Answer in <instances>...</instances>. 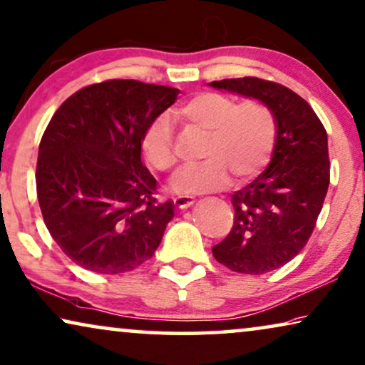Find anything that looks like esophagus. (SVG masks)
Here are the masks:
<instances>
[{
    "instance_id": "34e87169",
    "label": "esophagus",
    "mask_w": 365,
    "mask_h": 365,
    "mask_svg": "<svg viewBox=\"0 0 365 365\" xmlns=\"http://www.w3.org/2000/svg\"><path fill=\"white\" fill-rule=\"evenodd\" d=\"M173 203H175L177 208L185 210V208H190V206L195 203V200L192 197H183V195H182V197L173 198Z\"/></svg>"
}]
</instances>
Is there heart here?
<instances>
[{
    "label": "heart",
    "instance_id": "1",
    "mask_svg": "<svg viewBox=\"0 0 365 365\" xmlns=\"http://www.w3.org/2000/svg\"><path fill=\"white\" fill-rule=\"evenodd\" d=\"M180 116L193 126L208 130L205 162L182 168L173 177L172 190L178 195H203L217 192L230 183L244 182L262 170L274 150L277 124L264 103H237L221 93H200L183 103ZM140 149L145 160L157 170L175 165L172 124L159 116L144 130Z\"/></svg>",
    "mask_w": 365,
    "mask_h": 365
}]
</instances>
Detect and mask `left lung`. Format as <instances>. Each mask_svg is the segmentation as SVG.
Segmentation results:
<instances>
[{
	"mask_svg": "<svg viewBox=\"0 0 365 365\" xmlns=\"http://www.w3.org/2000/svg\"><path fill=\"white\" fill-rule=\"evenodd\" d=\"M208 85L264 103L275 118L269 167L232 195L235 225L213 247L232 272L265 274L290 262L312 236L329 187L328 134L313 108L284 85L255 77Z\"/></svg>",
	"mask_w": 365,
	"mask_h": 365,
	"instance_id": "8db88e82",
	"label": "left lung"
}]
</instances>
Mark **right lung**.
I'll use <instances>...</instances> for the list:
<instances>
[{"mask_svg":"<svg viewBox=\"0 0 365 365\" xmlns=\"http://www.w3.org/2000/svg\"><path fill=\"white\" fill-rule=\"evenodd\" d=\"M178 93L108 80L78 90L52 116L39 144L37 200L53 241L80 267L123 274L159 247L175 205L157 201L140 139Z\"/></svg>","mask_w":365,"mask_h":365,"instance_id":"right-lung-1","label":"right lung"}]
</instances>
